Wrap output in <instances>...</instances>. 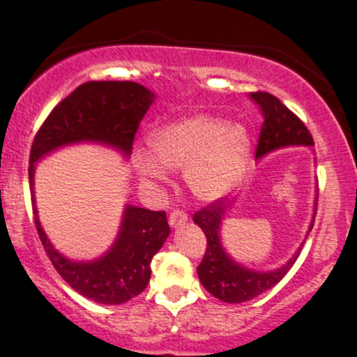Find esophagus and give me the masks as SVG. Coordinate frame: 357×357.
I'll list each match as a JSON object with an SVG mask.
<instances>
[{"label": "esophagus", "mask_w": 357, "mask_h": 357, "mask_svg": "<svg viewBox=\"0 0 357 357\" xmlns=\"http://www.w3.org/2000/svg\"><path fill=\"white\" fill-rule=\"evenodd\" d=\"M188 215L183 210H173L169 215V225L171 227H179V225L186 223Z\"/></svg>", "instance_id": "34e87169"}]
</instances>
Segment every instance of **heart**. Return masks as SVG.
I'll return each mask as SVG.
<instances>
[{
	"mask_svg": "<svg viewBox=\"0 0 357 357\" xmlns=\"http://www.w3.org/2000/svg\"><path fill=\"white\" fill-rule=\"evenodd\" d=\"M154 157L136 155L144 181H161L165 169L184 167V181L196 198L213 202L230 192L243 178L250 137L241 126L204 114L183 117L158 129L149 139ZM160 162L158 163L157 161Z\"/></svg>",
	"mask_w": 357,
	"mask_h": 357,
	"instance_id": "obj_1",
	"label": "heart"
}]
</instances>
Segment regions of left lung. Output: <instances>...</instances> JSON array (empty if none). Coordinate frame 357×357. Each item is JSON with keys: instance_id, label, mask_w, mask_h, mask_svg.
I'll return each instance as SVG.
<instances>
[{"instance_id": "1", "label": "left lung", "mask_w": 357, "mask_h": 357, "mask_svg": "<svg viewBox=\"0 0 357 357\" xmlns=\"http://www.w3.org/2000/svg\"><path fill=\"white\" fill-rule=\"evenodd\" d=\"M250 97L260 105L261 116H264L255 151L257 158H261L278 147L314 146L312 134L309 132L304 122L289 107H285L275 96L268 92H252ZM227 208L228 204L215 199L192 216L195 223L202 228L206 236V252L198 267V277L213 297L228 304H241L275 287L292 268L301 250L284 267L273 272H253V270L241 267L225 253L220 243V225ZM312 227L314 221L310 223V230Z\"/></svg>"}]
</instances>
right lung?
Returning <instances> with one entry per match:
<instances>
[{"label":"right lung","mask_w":357,"mask_h":357,"mask_svg":"<svg viewBox=\"0 0 357 357\" xmlns=\"http://www.w3.org/2000/svg\"><path fill=\"white\" fill-rule=\"evenodd\" d=\"M153 100L154 93L136 82L82 84L48 114L36 132L28 167L30 186H33L35 162L60 146L104 142L129 155L139 124ZM33 213L40 241L53 267L73 290L97 304L117 305L139 296L149 284L153 257L169 235L166 211L127 206L121 231L107 255L79 264L53 250L36 210Z\"/></svg>","instance_id":"obj_1"}]
</instances>
